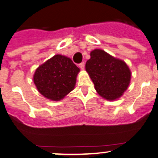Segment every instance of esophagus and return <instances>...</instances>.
<instances>
[{
  "instance_id": "esophagus-1",
  "label": "esophagus",
  "mask_w": 158,
  "mask_h": 158,
  "mask_svg": "<svg viewBox=\"0 0 158 158\" xmlns=\"http://www.w3.org/2000/svg\"><path fill=\"white\" fill-rule=\"evenodd\" d=\"M79 68L81 69V70H84V68H85V63H84V62H82L81 64H79Z\"/></svg>"
}]
</instances>
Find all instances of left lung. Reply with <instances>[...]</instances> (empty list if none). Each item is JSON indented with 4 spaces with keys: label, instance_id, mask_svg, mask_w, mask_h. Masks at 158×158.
<instances>
[{
    "label": "left lung",
    "instance_id": "obj_1",
    "mask_svg": "<svg viewBox=\"0 0 158 158\" xmlns=\"http://www.w3.org/2000/svg\"><path fill=\"white\" fill-rule=\"evenodd\" d=\"M90 55L85 70L97 92L106 100L120 98L131 82V72L127 64L99 48L92 50Z\"/></svg>",
    "mask_w": 158,
    "mask_h": 158
}]
</instances>
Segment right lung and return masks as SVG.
<instances>
[{
  "mask_svg": "<svg viewBox=\"0 0 158 158\" xmlns=\"http://www.w3.org/2000/svg\"><path fill=\"white\" fill-rule=\"evenodd\" d=\"M79 72L70 58L55 55L36 69L33 80L44 98L59 101L74 89Z\"/></svg>",
  "mask_w": 158,
  "mask_h": 158,
  "instance_id": "add662e5",
  "label": "right lung"
}]
</instances>
